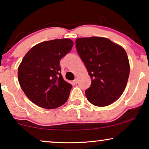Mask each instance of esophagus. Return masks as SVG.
I'll list each match as a JSON object with an SVG mask.
<instances>
[{"label": "esophagus", "mask_w": 149, "mask_h": 149, "mask_svg": "<svg viewBox=\"0 0 149 149\" xmlns=\"http://www.w3.org/2000/svg\"><path fill=\"white\" fill-rule=\"evenodd\" d=\"M74 83H75V84H77V83H78V79H75L74 80Z\"/></svg>", "instance_id": "obj_1"}]
</instances>
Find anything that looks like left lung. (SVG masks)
Here are the masks:
<instances>
[{"mask_svg": "<svg viewBox=\"0 0 149 149\" xmlns=\"http://www.w3.org/2000/svg\"><path fill=\"white\" fill-rule=\"evenodd\" d=\"M75 43L91 79L85 92L88 101L96 107L113 103L123 93L130 74L125 49L109 38L96 36L78 38Z\"/></svg>", "mask_w": 149, "mask_h": 149, "instance_id": "obj_1", "label": "left lung"}]
</instances>
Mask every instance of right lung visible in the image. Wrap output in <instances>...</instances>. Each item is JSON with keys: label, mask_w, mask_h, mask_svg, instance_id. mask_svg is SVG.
<instances>
[{"label": "right lung", "mask_w": 149, "mask_h": 149, "mask_svg": "<svg viewBox=\"0 0 149 149\" xmlns=\"http://www.w3.org/2000/svg\"><path fill=\"white\" fill-rule=\"evenodd\" d=\"M73 45L69 38L42 42L24 57L18 68V81L26 96L38 107L56 109L68 100L72 86L63 79L60 62Z\"/></svg>", "instance_id": "right-lung-1"}]
</instances>
